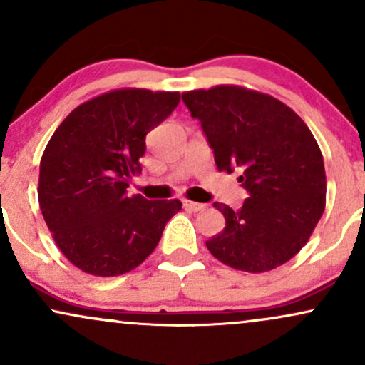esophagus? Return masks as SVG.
I'll return each mask as SVG.
<instances>
[{"mask_svg": "<svg viewBox=\"0 0 365 365\" xmlns=\"http://www.w3.org/2000/svg\"><path fill=\"white\" fill-rule=\"evenodd\" d=\"M183 207L187 209V211H194V212H197V211H202L204 207V204H200V202H194V200H183Z\"/></svg>", "mask_w": 365, "mask_h": 365, "instance_id": "1", "label": "esophagus"}]
</instances>
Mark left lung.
<instances>
[{
  "instance_id": "left-lung-1",
  "label": "left lung",
  "mask_w": 365,
  "mask_h": 365,
  "mask_svg": "<svg viewBox=\"0 0 365 365\" xmlns=\"http://www.w3.org/2000/svg\"><path fill=\"white\" fill-rule=\"evenodd\" d=\"M220 171L240 170V209L215 202L225 230L206 242L217 261L247 273L282 266L307 244L326 206L324 161L304 120L273 96L238 86L183 92Z\"/></svg>"
}]
</instances>
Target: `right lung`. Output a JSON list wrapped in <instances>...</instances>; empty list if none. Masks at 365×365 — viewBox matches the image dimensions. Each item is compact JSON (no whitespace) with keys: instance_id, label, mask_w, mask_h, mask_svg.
I'll return each instance as SVG.
<instances>
[{"instance_id":"1","label":"right lung","mask_w":365,"mask_h":365,"mask_svg":"<svg viewBox=\"0 0 365 365\" xmlns=\"http://www.w3.org/2000/svg\"><path fill=\"white\" fill-rule=\"evenodd\" d=\"M178 103V92H106L75 108L46 145L41 211L63 255L83 273L110 278L135 269L182 209L178 199L127 194L142 171L145 135Z\"/></svg>"}]
</instances>
